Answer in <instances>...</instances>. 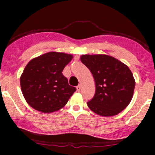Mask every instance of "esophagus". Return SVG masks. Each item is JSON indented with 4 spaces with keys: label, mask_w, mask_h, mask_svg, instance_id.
<instances>
[{
    "label": "esophagus",
    "mask_w": 155,
    "mask_h": 155,
    "mask_svg": "<svg viewBox=\"0 0 155 155\" xmlns=\"http://www.w3.org/2000/svg\"><path fill=\"white\" fill-rule=\"evenodd\" d=\"M76 90H77L78 92L80 91H81V87H80V85H78V86L76 87Z\"/></svg>",
    "instance_id": "34e87169"
}]
</instances>
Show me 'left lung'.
Returning <instances> with one entry per match:
<instances>
[{
  "mask_svg": "<svg viewBox=\"0 0 155 155\" xmlns=\"http://www.w3.org/2000/svg\"><path fill=\"white\" fill-rule=\"evenodd\" d=\"M81 61L91 72L96 91L87 103L101 116H113L127 107L135 87L130 70L118 59L106 54H84Z\"/></svg>",
  "mask_w": 155,
  "mask_h": 155,
  "instance_id": "8db88e82",
  "label": "left lung"
}]
</instances>
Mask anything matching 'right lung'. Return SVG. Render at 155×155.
<instances>
[{
  "instance_id": "add662e5",
  "label": "right lung",
  "mask_w": 155,
  "mask_h": 155,
  "mask_svg": "<svg viewBox=\"0 0 155 155\" xmlns=\"http://www.w3.org/2000/svg\"><path fill=\"white\" fill-rule=\"evenodd\" d=\"M72 58V54L51 51L30 61L20 83L25 99L31 107L49 113L66 105L76 90L62 73Z\"/></svg>"
}]
</instances>
